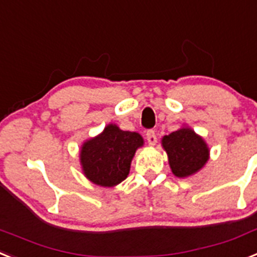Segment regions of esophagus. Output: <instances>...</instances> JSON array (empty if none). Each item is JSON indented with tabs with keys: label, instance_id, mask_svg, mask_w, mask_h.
<instances>
[{
	"label": "esophagus",
	"instance_id": "esophagus-1",
	"mask_svg": "<svg viewBox=\"0 0 257 257\" xmlns=\"http://www.w3.org/2000/svg\"><path fill=\"white\" fill-rule=\"evenodd\" d=\"M146 137H147V140H148V144H150V146H152V147L155 146L156 142H157V138H156L155 131L148 130V131H147V134H146Z\"/></svg>",
	"mask_w": 257,
	"mask_h": 257
}]
</instances>
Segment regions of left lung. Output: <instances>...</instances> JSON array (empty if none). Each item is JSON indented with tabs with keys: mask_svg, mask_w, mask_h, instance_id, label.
Segmentation results:
<instances>
[{
	"mask_svg": "<svg viewBox=\"0 0 257 257\" xmlns=\"http://www.w3.org/2000/svg\"><path fill=\"white\" fill-rule=\"evenodd\" d=\"M161 146L168 155L172 173L178 178L196 174L209 160L207 142L186 124L162 138Z\"/></svg>",
	"mask_w": 257,
	"mask_h": 257,
	"instance_id": "8db88e82",
	"label": "left lung"
}]
</instances>
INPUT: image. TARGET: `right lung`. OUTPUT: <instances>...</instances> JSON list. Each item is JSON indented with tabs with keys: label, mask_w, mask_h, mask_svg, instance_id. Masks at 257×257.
<instances>
[{
	"label": "right lung",
	"mask_w": 257,
	"mask_h": 257,
	"mask_svg": "<svg viewBox=\"0 0 257 257\" xmlns=\"http://www.w3.org/2000/svg\"><path fill=\"white\" fill-rule=\"evenodd\" d=\"M144 139L135 131H123L115 123L105 126L101 133L82 144L79 161L82 172L93 185L114 187L127 178L138 148Z\"/></svg>",
	"instance_id": "right-lung-1"
}]
</instances>
